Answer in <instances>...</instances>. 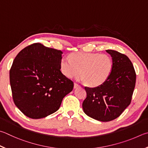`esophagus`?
Instances as JSON below:
<instances>
[{
  "label": "esophagus",
  "mask_w": 148,
  "mask_h": 148,
  "mask_svg": "<svg viewBox=\"0 0 148 148\" xmlns=\"http://www.w3.org/2000/svg\"><path fill=\"white\" fill-rule=\"evenodd\" d=\"M79 87H80V86L78 84H77V83H74V88H78Z\"/></svg>",
  "instance_id": "obj_1"
}]
</instances>
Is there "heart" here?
Listing matches in <instances>:
<instances>
[{"mask_svg":"<svg viewBox=\"0 0 148 148\" xmlns=\"http://www.w3.org/2000/svg\"><path fill=\"white\" fill-rule=\"evenodd\" d=\"M62 73L68 78L77 77L90 87H97L109 78L113 69L111 57L98 53H73L69 60L62 58L60 61Z\"/></svg>","mask_w":148,"mask_h":148,"instance_id":"1","label":"heart"}]
</instances>
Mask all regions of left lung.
<instances>
[{
    "instance_id": "left-lung-1",
    "label": "left lung",
    "mask_w": 148,
    "mask_h": 148,
    "mask_svg": "<svg viewBox=\"0 0 148 148\" xmlns=\"http://www.w3.org/2000/svg\"><path fill=\"white\" fill-rule=\"evenodd\" d=\"M111 55L113 69L106 82L95 88L85 87L87 98L82 107L85 113L101 122L119 117L130 106L136 83V74L127 56L107 50Z\"/></svg>"
}]
</instances>
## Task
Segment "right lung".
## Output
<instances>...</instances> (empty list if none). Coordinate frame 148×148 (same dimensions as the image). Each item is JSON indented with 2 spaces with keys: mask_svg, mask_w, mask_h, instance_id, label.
<instances>
[{
  "mask_svg": "<svg viewBox=\"0 0 148 148\" xmlns=\"http://www.w3.org/2000/svg\"><path fill=\"white\" fill-rule=\"evenodd\" d=\"M63 52L40 43L18 53L10 71L13 101L32 119L47 117L60 109L74 83L60 71Z\"/></svg>",
  "mask_w": 148,
  "mask_h": 148,
  "instance_id": "add662e5",
  "label": "right lung"
}]
</instances>
